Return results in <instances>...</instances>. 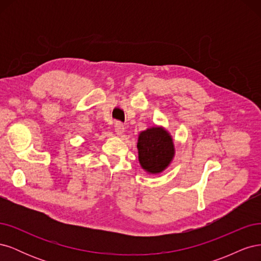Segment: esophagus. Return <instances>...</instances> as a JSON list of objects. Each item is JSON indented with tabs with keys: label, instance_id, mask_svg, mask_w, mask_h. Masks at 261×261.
Listing matches in <instances>:
<instances>
[{
	"label": "esophagus",
	"instance_id": "obj_1",
	"mask_svg": "<svg viewBox=\"0 0 261 261\" xmlns=\"http://www.w3.org/2000/svg\"><path fill=\"white\" fill-rule=\"evenodd\" d=\"M114 127H115V133H116V135H117V136H122V135H123V133L125 132L124 125H123L121 122H116V123H115V125H114Z\"/></svg>",
	"mask_w": 261,
	"mask_h": 261
}]
</instances>
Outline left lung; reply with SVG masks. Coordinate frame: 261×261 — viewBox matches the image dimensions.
I'll list each match as a JSON object with an SVG mask.
<instances>
[{
	"mask_svg": "<svg viewBox=\"0 0 261 261\" xmlns=\"http://www.w3.org/2000/svg\"><path fill=\"white\" fill-rule=\"evenodd\" d=\"M138 161L150 175L167 170L175 155V145L170 132L163 126H152L138 134Z\"/></svg>",
	"mask_w": 261,
	"mask_h": 261,
	"instance_id": "obj_1",
	"label": "left lung"
}]
</instances>
